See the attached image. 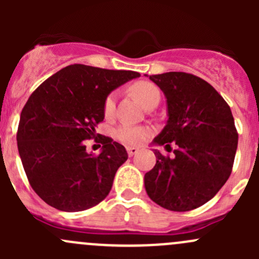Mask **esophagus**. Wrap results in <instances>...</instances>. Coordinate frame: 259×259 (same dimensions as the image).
<instances>
[{"instance_id": "1", "label": "esophagus", "mask_w": 259, "mask_h": 259, "mask_svg": "<svg viewBox=\"0 0 259 259\" xmlns=\"http://www.w3.org/2000/svg\"><path fill=\"white\" fill-rule=\"evenodd\" d=\"M126 151H127V154H129V156H133V155H135L138 151H139V149L135 148V146H127Z\"/></svg>"}]
</instances>
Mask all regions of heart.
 Masks as SVG:
<instances>
[{
  "instance_id": "b5f03b06",
  "label": "heart",
  "mask_w": 259,
  "mask_h": 259,
  "mask_svg": "<svg viewBox=\"0 0 259 259\" xmlns=\"http://www.w3.org/2000/svg\"><path fill=\"white\" fill-rule=\"evenodd\" d=\"M133 95L137 96L143 105L148 109L155 108L160 100V91L154 83L148 81H140L130 88ZM116 110V93H111L104 101V115L105 117H113ZM151 130L148 126L132 124H121L115 129L114 135L119 142L126 145H139L150 135Z\"/></svg>"
}]
</instances>
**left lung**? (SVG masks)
Listing matches in <instances>:
<instances>
[{
    "instance_id": "obj_1",
    "label": "left lung",
    "mask_w": 259,
    "mask_h": 259,
    "mask_svg": "<svg viewBox=\"0 0 259 259\" xmlns=\"http://www.w3.org/2000/svg\"><path fill=\"white\" fill-rule=\"evenodd\" d=\"M166 98L168 122L154 139L178 148L174 158L154 150L156 164L145 174L149 198L174 211L195 209L226 184L233 168L238 133L231 108L207 81L187 72L149 76Z\"/></svg>"
}]
</instances>
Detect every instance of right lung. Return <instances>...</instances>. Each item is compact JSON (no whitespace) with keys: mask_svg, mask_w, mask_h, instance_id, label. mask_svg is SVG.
Masks as SVG:
<instances>
[{"mask_svg":"<svg viewBox=\"0 0 259 259\" xmlns=\"http://www.w3.org/2000/svg\"><path fill=\"white\" fill-rule=\"evenodd\" d=\"M139 72L75 64L44 81L21 111L17 146L28 183L51 207L80 211L99 204L127 159L125 148L109 137L97 140L106 96ZM102 143L89 154L83 140Z\"/></svg>","mask_w":259,"mask_h":259,"instance_id":"1","label":"right lung"}]
</instances>
